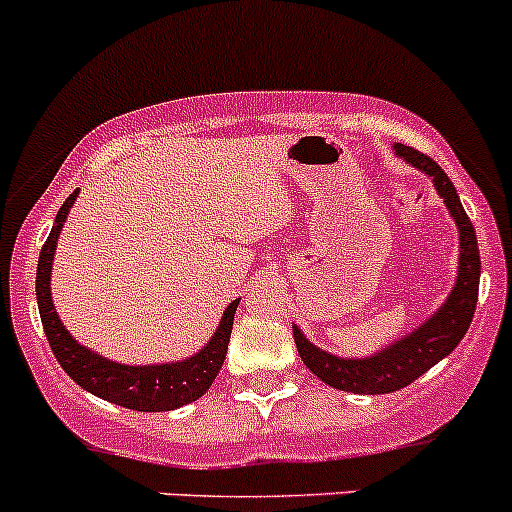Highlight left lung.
<instances>
[{"label": "left lung", "mask_w": 512, "mask_h": 512, "mask_svg": "<svg viewBox=\"0 0 512 512\" xmlns=\"http://www.w3.org/2000/svg\"><path fill=\"white\" fill-rule=\"evenodd\" d=\"M396 153L406 163L416 165L418 170L431 175L438 195L443 198L446 208L451 210L458 232H461V270H458V282L448 302L426 324H421L409 337L391 344V347H386L384 352L371 356V359H339V356L322 352L314 344H309L302 337V332L294 327V344H297L299 356L307 364V369H312L314 376H319L324 384L334 386L339 391H352V394H391V391L404 389L418 376L426 374L436 361H441L443 356L451 354L458 347L463 334L471 327L478 302V240L473 223L468 220L466 210L458 200L456 188L448 180V175L443 173L441 165L426 153L416 151L411 146H401V143L396 146Z\"/></svg>", "instance_id": "1"}]
</instances>
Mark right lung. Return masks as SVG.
Instances as JSON below:
<instances>
[{
	"instance_id": "add662e5",
	"label": "right lung",
	"mask_w": 512,
	"mask_h": 512,
	"mask_svg": "<svg viewBox=\"0 0 512 512\" xmlns=\"http://www.w3.org/2000/svg\"><path fill=\"white\" fill-rule=\"evenodd\" d=\"M76 193L66 198L56 213L54 227H51L49 237L41 245L39 252V267H36V299H39V314L41 324H44V334L49 339V347L54 352L56 361L61 369L81 386V389L91 391V394L101 396V399L113 401V404L123 406V409L133 411H173L180 406L190 404V401L200 399L210 384L218 376L220 366H223L227 344H230L232 319H235L237 299L225 309V317L220 322L218 332L210 339L205 349L190 359L178 361V364H160V366H123L116 361H108L103 356L91 352V349L81 347L79 342L71 339V334L61 327L59 314L54 312L49 292L51 280V260H54L56 240H59V230L64 225L69 208L74 205Z\"/></svg>"
}]
</instances>
